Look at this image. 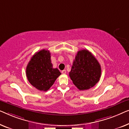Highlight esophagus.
Listing matches in <instances>:
<instances>
[{
    "mask_svg": "<svg viewBox=\"0 0 129 129\" xmlns=\"http://www.w3.org/2000/svg\"><path fill=\"white\" fill-rule=\"evenodd\" d=\"M62 72V74H66L67 71H66V70H64L62 71V72Z\"/></svg>",
    "mask_w": 129,
    "mask_h": 129,
    "instance_id": "1",
    "label": "esophagus"
}]
</instances>
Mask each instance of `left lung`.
<instances>
[{"label": "left lung", "instance_id": "8db88e82", "mask_svg": "<svg viewBox=\"0 0 129 129\" xmlns=\"http://www.w3.org/2000/svg\"><path fill=\"white\" fill-rule=\"evenodd\" d=\"M69 74L72 82L79 90L88 89L100 79L101 65L91 52L84 49L77 52Z\"/></svg>", "mask_w": 129, "mask_h": 129}]
</instances>
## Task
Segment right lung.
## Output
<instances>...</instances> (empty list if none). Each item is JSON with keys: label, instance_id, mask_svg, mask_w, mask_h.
Masks as SVG:
<instances>
[{"label": "right lung", "instance_id": "right-lung-1", "mask_svg": "<svg viewBox=\"0 0 129 129\" xmlns=\"http://www.w3.org/2000/svg\"><path fill=\"white\" fill-rule=\"evenodd\" d=\"M48 50L36 52L31 58L26 68L28 81L36 89L47 91L61 75L57 68H54Z\"/></svg>", "mask_w": 129, "mask_h": 129}]
</instances>
